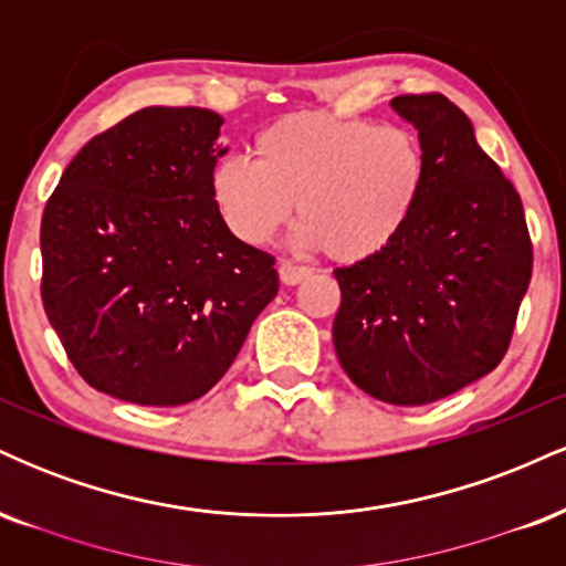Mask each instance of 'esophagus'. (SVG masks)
I'll return each instance as SVG.
<instances>
[{
    "label": "esophagus",
    "instance_id": "1",
    "mask_svg": "<svg viewBox=\"0 0 566 566\" xmlns=\"http://www.w3.org/2000/svg\"><path fill=\"white\" fill-rule=\"evenodd\" d=\"M308 274L311 271L305 269V265H295L292 261H279V279H282L284 284H301Z\"/></svg>",
    "mask_w": 566,
    "mask_h": 566
}]
</instances>
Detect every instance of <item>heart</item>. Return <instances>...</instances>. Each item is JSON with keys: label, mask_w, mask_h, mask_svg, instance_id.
Listing matches in <instances>:
<instances>
[{"label": "heart", "mask_w": 566, "mask_h": 566, "mask_svg": "<svg viewBox=\"0 0 566 566\" xmlns=\"http://www.w3.org/2000/svg\"><path fill=\"white\" fill-rule=\"evenodd\" d=\"M252 151L255 161L229 157L212 172V199L233 237L269 242L297 205L295 242L340 263L380 255L426 186L418 135L361 116L284 114L255 135Z\"/></svg>", "instance_id": "obj_1"}]
</instances>
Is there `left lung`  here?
<instances>
[{
    "instance_id": "obj_1",
    "label": "left lung",
    "mask_w": 566,
    "mask_h": 566,
    "mask_svg": "<svg viewBox=\"0 0 566 566\" xmlns=\"http://www.w3.org/2000/svg\"><path fill=\"white\" fill-rule=\"evenodd\" d=\"M391 106L418 127L426 186L380 255L335 269L333 337L361 391L420 407L503 361L532 276V239L516 188L450 97L396 95Z\"/></svg>"
}]
</instances>
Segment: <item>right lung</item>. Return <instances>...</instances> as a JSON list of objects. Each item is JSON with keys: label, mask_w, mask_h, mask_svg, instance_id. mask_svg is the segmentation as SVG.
<instances>
[{"label": "right lung", "mask_w": 566, "mask_h": 566, "mask_svg": "<svg viewBox=\"0 0 566 566\" xmlns=\"http://www.w3.org/2000/svg\"><path fill=\"white\" fill-rule=\"evenodd\" d=\"M223 119L151 106L71 159L42 216V303L71 365L143 407L199 399L274 301V255L212 199Z\"/></svg>", "instance_id": "right-lung-1"}]
</instances>
